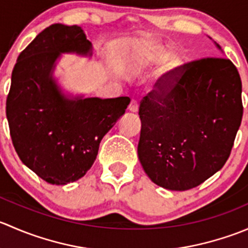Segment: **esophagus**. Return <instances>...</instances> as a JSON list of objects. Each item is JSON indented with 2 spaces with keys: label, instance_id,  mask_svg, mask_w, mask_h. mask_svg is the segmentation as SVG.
I'll use <instances>...</instances> for the list:
<instances>
[{
  "label": "esophagus",
  "instance_id": "esophagus-1",
  "mask_svg": "<svg viewBox=\"0 0 248 248\" xmlns=\"http://www.w3.org/2000/svg\"><path fill=\"white\" fill-rule=\"evenodd\" d=\"M128 110L131 112L138 111V102H137L136 99H132V102L129 103V106H128Z\"/></svg>",
  "mask_w": 248,
  "mask_h": 248
}]
</instances>
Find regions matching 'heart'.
I'll return each mask as SVG.
<instances>
[{
	"label": "heart",
	"mask_w": 248,
	"mask_h": 248,
	"mask_svg": "<svg viewBox=\"0 0 248 248\" xmlns=\"http://www.w3.org/2000/svg\"><path fill=\"white\" fill-rule=\"evenodd\" d=\"M159 63H162L161 71L154 84L156 91H162L171 81L172 77L184 64V60L177 51H169L166 47H157L147 60V64L156 66Z\"/></svg>",
	"instance_id": "obj_1"
}]
</instances>
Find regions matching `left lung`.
I'll return each mask as SVG.
<instances>
[{
    "label": "left lung",
    "mask_w": 248,
    "mask_h": 248,
    "mask_svg": "<svg viewBox=\"0 0 248 248\" xmlns=\"http://www.w3.org/2000/svg\"><path fill=\"white\" fill-rule=\"evenodd\" d=\"M241 91L232 62L212 57L185 64L144 97L138 157L152 182L187 191L224 166L241 124Z\"/></svg>",
    "instance_id": "1"
}]
</instances>
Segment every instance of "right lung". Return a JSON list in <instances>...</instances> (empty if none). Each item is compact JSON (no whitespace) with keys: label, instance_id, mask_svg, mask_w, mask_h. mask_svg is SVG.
I'll return each instance as SVG.
<instances>
[{"label":"right lung","instance_id":"1","mask_svg":"<svg viewBox=\"0 0 248 248\" xmlns=\"http://www.w3.org/2000/svg\"><path fill=\"white\" fill-rule=\"evenodd\" d=\"M62 54L92 56V44L81 27L51 25L20 52L6 104L17 156L51 185H67L86 174L101 140L131 102L129 97L64 93L54 77Z\"/></svg>","mask_w":248,"mask_h":248}]
</instances>
